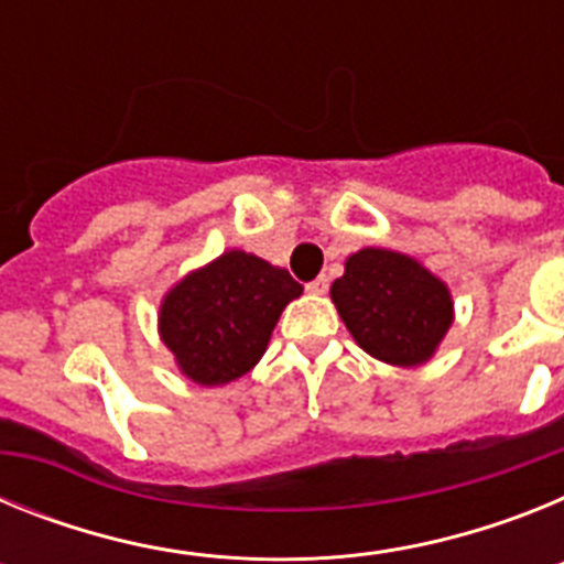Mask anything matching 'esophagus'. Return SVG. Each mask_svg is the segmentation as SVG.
<instances>
[{"mask_svg": "<svg viewBox=\"0 0 564 564\" xmlns=\"http://www.w3.org/2000/svg\"><path fill=\"white\" fill-rule=\"evenodd\" d=\"M327 288H330V279L327 276H316L313 282H307V293H313V296H325Z\"/></svg>", "mask_w": 564, "mask_h": 564, "instance_id": "esophagus-1", "label": "esophagus"}]
</instances>
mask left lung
Returning <instances> with one entry per match:
<instances>
[{
    "label": "left lung",
    "mask_w": 564,
    "mask_h": 564,
    "mask_svg": "<svg viewBox=\"0 0 564 564\" xmlns=\"http://www.w3.org/2000/svg\"><path fill=\"white\" fill-rule=\"evenodd\" d=\"M330 299L364 352L392 367H421L455 322L449 285L415 257L361 248L344 262Z\"/></svg>",
    "instance_id": "8db88e82"
}]
</instances>
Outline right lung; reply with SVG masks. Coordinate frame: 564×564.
<instances>
[{
  "label": "right lung",
  "instance_id": "right-lung-1",
  "mask_svg": "<svg viewBox=\"0 0 564 564\" xmlns=\"http://www.w3.org/2000/svg\"><path fill=\"white\" fill-rule=\"evenodd\" d=\"M299 296L302 285L285 268L231 248L169 288L158 333L188 381L223 387L257 367L279 316Z\"/></svg>",
  "mask_w": 564,
  "mask_h": 564
}]
</instances>
